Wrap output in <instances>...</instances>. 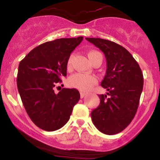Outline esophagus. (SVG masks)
Returning a JSON list of instances; mask_svg holds the SVG:
<instances>
[{"label": "esophagus", "instance_id": "obj_1", "mask_svg": "<svg viewBox=\"0 0 160 160\" xmlns=\"http://www.w3.org/2000/svg\"><path fill=\"white\" fill-rule=\"evenodd\" d=\"M87 93L82 92H82H80V96H81V98H84L85 96H87Z\"/></svg>", "mask_w": 160, "mask_h": 160}]
</instances>
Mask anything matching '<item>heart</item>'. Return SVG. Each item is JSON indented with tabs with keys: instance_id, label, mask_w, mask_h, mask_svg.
<instances>
[{
	"instance_id": "obj_1",
	"label": "heart",
	"mask_w": 160,
	"mask_h": 160,
	"mask_svg": "<svg viewBox=\"0 0 160 160\" xmlns=\"http://www.w3.org/2000/svg\"><path fill=\"white\" fill-rule=\"evenodd\" d=\"M98 54H101V53H98V51H95V50H91V51L89 52L88 57L90 58V62H92L94 57ZM72 58H73V56L71 55L69 60H68V69H70L71 67ZM69 82H70V84L71 87H74V88L78 89L79 90H82V91H88V90L92 88L93 86H94L97 83L98 80L95 76L94 75H89V74H85V73H78L71 76Z\"/></svg>"
}]
</instances>
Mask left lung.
Returning <instances> with one entry per match:
<instances>
[{
  "label": "left lung",
  "instance_id": "obj_1",
  "mask_svg": "<svg viewBox=\"0 0 160 160\" xmlns=\"http://www.w3.org/2000/svg\"><path fill=\"white\" fill-rule=\"evenodd\" d=\"M86 39L99 48L107 60V72L101 86L108 92L98 95L99 106L92 111L91 118L102 133L115 135L123 131L135 117L143 87L142 70L122 46L102 38Z\"/></svg>",
  "mask_w": 160,
  "mask_h": 160
}]
</instances>
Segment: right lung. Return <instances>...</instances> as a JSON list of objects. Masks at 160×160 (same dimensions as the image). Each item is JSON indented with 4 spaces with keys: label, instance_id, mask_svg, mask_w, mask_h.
I'll use <instances>...</instances> for the list:
<instances>
[{
    "label": "right lung",
    "instance_id": "obj_1",
    "mask_svg": "<svg viewBox=\"0 0 160 160\" xmlns=\"http://www.w3.org/2000/svg\"><path fill=\"white\" fill-rule=\"evenodd\" d=\"M83 40L60 38L32 49L20 62L17 85L22 103L32 122L44 131L62 128L80 99L76 89L62 88L55 93V86L66 76L70 53Z\"/></svg>",
    "mask_w": 160,
    "mask_h": 160
}]
</instances>
